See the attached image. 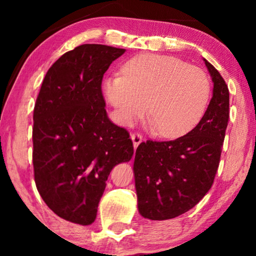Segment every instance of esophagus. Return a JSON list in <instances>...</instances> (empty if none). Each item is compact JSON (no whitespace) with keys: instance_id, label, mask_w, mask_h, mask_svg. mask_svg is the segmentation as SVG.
<instances>
[{"instance_id":"34e87169","label":"esophagus","mask_w":256,"mask_h":256,"mask_svg":"<svg viewBox=\"0 0 256 256\" xmlns=\"http://www.w3.org/2000/svg\"><path fill=\"white\" fill-rule=\"evenodd\" d=\"M130 138H132V143H134V148L136 149L138 146V144L142 142V135L140 134V132H132V134L130 135Z\"/></svg>"}]
</instances>
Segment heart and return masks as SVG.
Instances as JSON below:
<instances>
[{
    "instance_id": "obj_1",
    "label": "heart",
    "mask_w": 256,
    "mask_h": 256,
    "mask_svg": "<svg viewBox=\"0 0 256 256\" xmlns=\"http://www.w3.org/2000/svg\"><path fill=\"white\" fill-rule=\"evenodd\" d=\"M104 90L118 118L130 124L146 110L155 132L178 138L202 120L211 84L200 68L170 56L140 54L124 66V76L104 80Z\"/></svg>"
}]
</instances>
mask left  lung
<instances>
[{"mask_svg":"<svg viewBox=\"0 0 256 256\" xmlns=\"http://www.w3.org/2000/svg\"><path fill=\"white\" fill-rule=\"evenodd\" d=\"M213 96L204 116L174 141L142 142L134 160L140 214L166 220L188 212L208 194L218 170L230 118V92L214 66L204 59Z\"/></svg>","mask_w":256,"mask_h":256,"instance_id":"left-lung-1","label":"left lung"}]
</instances>
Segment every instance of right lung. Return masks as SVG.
Here are the masks:
<instances>
[{"label": "right lung", "mask_w": 256, "mask_h": 256, "mask_svg": "<svg viewBox=\"0 0 256 256\" xmlns=\"http://www.w3.org/2000/svg\"><path fill=\"white\" fill-rule=\"evenodd\" d=\"M124 48L84 44L48 68L34 110L32 163L40 197L60 218L90 225L110 171L134 154L107 116L101 82Z\"/></svg>", "instance_id": "add662e5"}]
</instances>
